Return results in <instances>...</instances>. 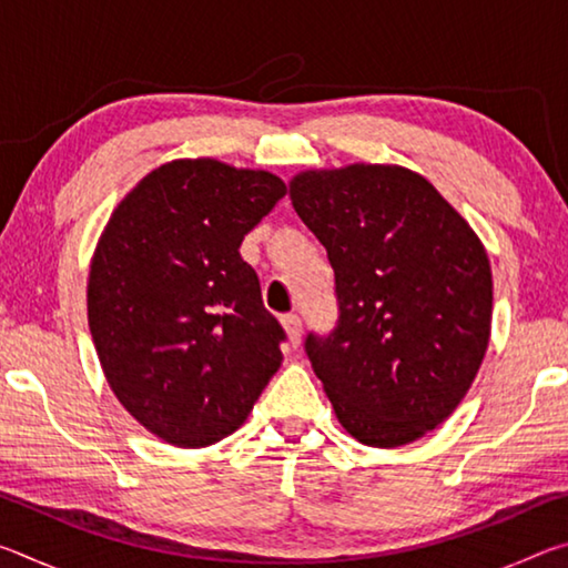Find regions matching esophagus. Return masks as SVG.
I'll return each mask as SVG.
<instances>
[{
  "label": "esophagus",
  "mask_w": 568,
  "mask_h": 568,
  "mask_svg": "<svg viewBox=\"0 0 568 568\" xmlns=\"http://www.w3.org/2000/svg\"><path fill=\"white\" fill-rule=\"evenodd\" d=\"M281 323H283V328H285V333H287V341H291V345H297L301 343V333H303V321L297 318V315H283L281 318Z\"/></svg>",
  "instance_id": "34e87169"
}]
</instances>
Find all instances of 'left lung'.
<instances>
[{"instance_id":"left-lung-1","label":"left lung","mask_w":568,"mask_h":568,"mask_svg":"<svg viewBox=\"0 0 568 568\" xmlns=\"http://www.w3.org/2000/svg\"><path fill=\"white\" fill-rule=\"evenodd\" d=\"M295 213L328 250L338 325L305 353L335 416L365 446L396 448L444 423L488 348L491 265L430 182L398 165L307 170Z\"/></svg>"}]
</instances>
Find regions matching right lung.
<instances>
[{
    "label": "right lung",
    "instance_id": "right-lung-1",
    "mask_svg": "<svg viewBox=\"0 0 568 568\" xmlns=\"http://www.w3.org/2000/svg\"><path fill=\"white\" fill-rule=\"evenodd\" d=\"M283 195L273 172L172 160L114 207L94 247L88 318L104 378L172 446L233 434L281 368L285 331L240 243Z\"/></svg>",
    "mask_w": 568,
    "mask_h": 568
}]
</instances>
